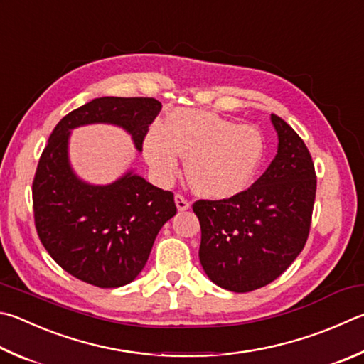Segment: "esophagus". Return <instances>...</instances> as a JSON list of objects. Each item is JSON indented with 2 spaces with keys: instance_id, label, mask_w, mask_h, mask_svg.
<instances>
[{
  "instance_id": "1",
  "label": "esophagus",
  "mask_w": 364,
  "mask_h": 364,
  "mask_svg": "<svg viewBox=\"0 0 364 364\" xmlns=\"http://www.w3.org/2000/svg\"><path fill=\"white\" fill-rule=\"evenodd\" d=\"M175 203H176L178 211H186V210L191 208V202L183 194H176L175 196Z\"/></svg>"
}]
</instances>
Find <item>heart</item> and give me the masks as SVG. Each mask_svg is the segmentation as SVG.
<instances>
[{
	"instance_id": "heart-1",
	"label": "heart",
	"mask_w": 364,
	"mask_h": 364,
	"mask_svg": "<svg viewBox=\"0 0 364 364\" xmlns=\"http://www.w3.org/2000/svg\"><path fill=\"white\" fill-rule=\"evenodd\" d=\"M264 154L259 129L205 111H175L165 127L153 125L144 138V156L161 181L173 180L183 156L191 186L216 200L243 193L259 171Z\"/></svg>"
}]
</instances>
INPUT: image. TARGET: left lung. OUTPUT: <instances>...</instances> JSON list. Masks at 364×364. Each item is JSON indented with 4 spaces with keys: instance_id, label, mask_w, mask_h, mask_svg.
<instances>
[{
    "instance_id": "1",
    "label": "left lung",
    "mask_w": 364,
    "mask_h": 364,
    "mask_svg": "<svg viewBox=\"0 0 364 364\" xmlns=\"http://www.w3.org/2000/svg\"><path fill=\"white\" fill-rule=\"evenodd\" d=\"M275 159L255 184L223 200H197L200 264L215 285L248 293L285 272L306 245L316 175L306 143L282 117Z\"/></svg>"
}]
</instances>
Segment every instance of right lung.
Listing matches in <instances>:
<instances>
[{
    "mask_svg": "<svg viewBox=\"0 0 364 364\" xmlns=\"http://www.w3.org/2000/svg\"><path fill=\"white\" fill-rule=\"evenodd\" d=\"M161 108L148 97L95 98L55 125L39 157L33 180L39 240L63 270L94 287L117 288L135 280L176 205L170 191L132 170L107 186L82 181L70 165V134L81 125L113 124L141 151Z\"/></svg>",
    "mask_w": 364,
    "mask_h": 364,
    "instance_id": "obj_1",
    "label": "right lung"
}]
</instances>
